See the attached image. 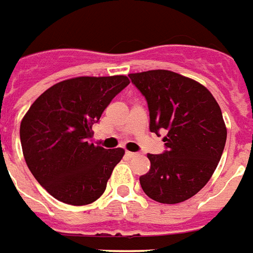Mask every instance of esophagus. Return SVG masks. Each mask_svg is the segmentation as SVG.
Segmentation results:
<instances>
[{
	"label": "esophagus",
	"mask_w": 253,
	"mask_h": 253,
	"mask_svg": "<svg viewBox=\"0 0 253 253\" xmlns=\"http://www.w3.org/2000/svg\"><path fill=\"white\" fill-rule=\"evenodd\" d=\"M126 156H128V157H130V159H133V157H136V156H137V153H134V152H126Z\"/></svg>",
	"instance_id": "34e87169"
}]
</instances>
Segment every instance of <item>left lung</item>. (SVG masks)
Instances as JSON below:
<instances>
[{
	"mask_svg": "<svg viewBox=\"0 0 253 253\" xmlns=\"http://www.w3.org/2000/svg\"><path fill=\"white\" fill-rule=\"evenodd\" d=\"M129 79L147 100L151 132H167L165 151L148 155L151 169L140 177L142 191L163 204L188 200L210 181L223 155L227 129L219 104L206 86L170 70Z\"/></svg>",
	"mask_w": 253,
	"mask_h": 253,
	"instance_id": "obj_1",
	"label": "left lung"
}]
</instances>
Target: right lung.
I'll return each mask as SVG.
<instances>
[{
    "mask_svg": "<svg viewBox=\"0 0 253 253\" xmlns=\"http://www.w3.org/2000/svg\"><path fill=\"white\" fill-rule=\"evenodd\" d=\"M129 80L126 76L76 77L53 85L21 121L26 165L54 199L70 206L96 201L124 149L90 144L93 124Z\"/></svg>",
    "mask_w": 253,
    "mask_h": 253,
    "instance_id": "add662e5",
    "label": "right lung"
}]
</instances>
